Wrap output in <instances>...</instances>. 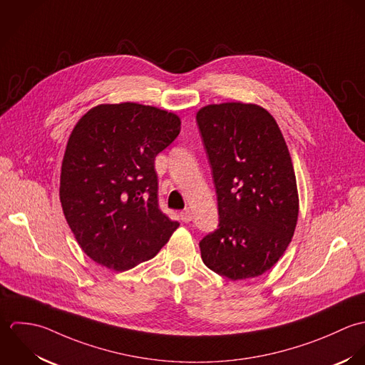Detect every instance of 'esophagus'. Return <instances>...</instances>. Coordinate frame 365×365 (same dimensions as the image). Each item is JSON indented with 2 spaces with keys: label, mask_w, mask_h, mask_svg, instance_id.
Listing matches in <instances>:
<instances>
[{
  "label": "esophagus",
  "mask_w": 365,
  "mask_h": 365,
  "mask_svg": "<svg viewBox=\"0 0 365 365\" xmlns=\"http://www.w3.org/2000/svg\"><path fill=\"white\" fill-rule=\"evenodd\" d=\"M192 219H193V215H192V212H190L189 209H186L185 212L180 213V220H182L183 222H190Z\"/></svg>",
  "instance_id": "obj_1"
}]
</instances>
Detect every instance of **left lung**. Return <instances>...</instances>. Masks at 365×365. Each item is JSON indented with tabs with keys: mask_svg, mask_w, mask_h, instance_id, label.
I'll return each instance as SVG.
<instances>
[{
	"mask_svg": "<svg viewBox=\"0 0 365 365\" xmlns=\"http://www.w3.org/2000/svg\"><path fill=\"white\" fill-rule=\"evenodd\" d=\"M196 121L213 172L219 228L200 241L203 262L232 281L269 271L292 241L299 197L291 155L274 117L257 104L222 103Z\"/></svg>",
	"mask_w": 365,
	"mask_h": 365,
	"instance_id": "obj_1",
	"label": "left lung"
}]
</instances>
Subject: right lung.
Here are the masks:
<instances>
[{
	"mask_svg": "<svg viewBox=\"0 0 365 365\" xmlns=\"http://www.w3.org/2000/svg\"><path fill=\"white\" fill-rule=\"evenodd\" d=\"M180 133V118L137 103L88 110L69 137L61 203L80 248L127 271L153 258L179 227L159 209L155 158Z\"/></svg>",
	"mask_w": 365,
	"mask_h": 365,
	"instance_id": "add662e5",
	"label": "right lung"
}]
</instances>
